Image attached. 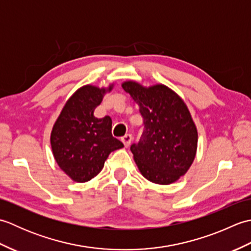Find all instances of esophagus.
I'll use <instances>...</instances> for the list:
<instances>
[{
	"mask_svg": "<svg viewBox=\"0 0 251 251\" xmlns=\"http://www.w3.org/2000/svg\"><path fill=\"white\" fill-rule=\"evenodd\" d=\"M131 140H132V136L131 135H125L124 137L122 138V142L124 143V146L127 148V147H129V145H130V142H131Z\"/></svg>",
	"mask_w": 251,
	"mask_h": 251,
	"instance_id": "esophagus-1",
	"label": "esophagus"
}]
</instances>
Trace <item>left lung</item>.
Returning <instances> with one entry per match:
<instances>
[{
	"mask_svg": "<svg viewBox=\"0 0 251 251\" xmlns=\"http://www.w3.org/2000/svg\"><path fill=\"white\" fill-rule=\"evenodd\" d=\"M139 105L145 130L130 150L141 175L153 183L168 185L184 176L197 150V129L180 96L166 85L146 87L135 81L122 84Z\"/></svg>",
	"mask_w": 251,
	"mask_h": 251,
	"instance_id": "8db88e82",
	"label": "left lung"
}]
</instances>
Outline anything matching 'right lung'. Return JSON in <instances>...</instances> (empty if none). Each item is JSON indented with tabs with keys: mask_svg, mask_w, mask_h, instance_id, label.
Segmentation results:
<instances>
[{
	"mask_svg": "<svg viewBox=\"0 0 251 251\" xmlns=\"http://www.w3.org/2000/svg\"><path fill=\"white\" fill-rule=\"evenodd\" d=\"M113 89L85 85L63 106L52 126L50 146L58 166L75 182H87L104 166L109 154L124 145L111 134L110 116L97 119L94 111Z\"/></svg>",
	"mask_w": 251,
	"mask_h": 251,
	"instance_id": "right-lung-1",
	"label": "right lung"
}]
</instances>
